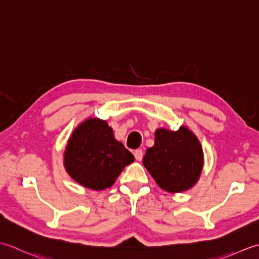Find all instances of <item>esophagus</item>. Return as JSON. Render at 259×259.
Segmentation results:
<instances>
[{
  "label": "esophagus",
  "instance_id": "1",
  "mask_svg": "<svg viewBox=\"0 0 259 259\" xmlns=\"http://www.w3.org/2000/svg\"><path fill=\"white\" fill-rule=\"evenodd\" d=\"M134 156H135V159L137 161H142V159H143V151H142V150H136L134 152Z\"/></svg>",
  "mask_w": 259,
  "mask_h": 259
}]
</instances>
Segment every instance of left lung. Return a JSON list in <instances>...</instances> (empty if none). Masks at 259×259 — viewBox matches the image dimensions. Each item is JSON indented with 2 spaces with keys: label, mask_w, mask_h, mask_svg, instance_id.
I'll return each instance as SVG.
<instances>
[{
  "label": "left lung",
  "mask_w": 259,
  "mask_h": 259,
  "mask_svg": "<svg viewBox=\"0 0 259 259\" xmlns=\"http://www.w3.org/2000/svg\"><path fill=\"white\" fill-rule=\"evenodd\" d=\"M143 164L163 190L182 192L193 187L203 166L201 144L187 127L155 132L154 146L146 150Z\"/></svg>",
  "instance_id": "left-lung-1"
}]
</instances>
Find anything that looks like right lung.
I'll return each mask as SVG.
<instances>
[{
	"instance_id": "right-lung-1",
	"label": "right lung",
	"mask_w": 259,
	"mask_h": 259,
	"mask_svg": "<svg viewBox=\"0 0 259 259\" xmlns=\"http://www.w3.org/2000/svg\"><path fill=\"white\" fill-rule=\"evenodd\" d=\"M133 161V154L115 140L108 124L98 118L87 119L78 126L65 152L69 176L93 190L112 187L123 168Z\"/></svg>"
}]
</instances>
